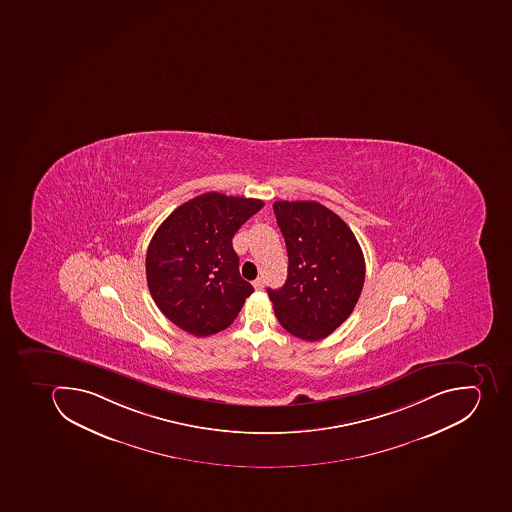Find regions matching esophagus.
I'll list each match as a JSON object with an SVG mask.
<instances>
[{"label": "esophagus", "instance_id": "1", "mask_svg": "<svg viewBox=\"0 0 512 512\" xmlns=\"http://www.w3.org/2000/svg\"><path fill=\"white\" fill-rule=\"evenodd\" d=\"M253 287L254 290H262V288H264V279H262V277H259V279L254 280Z\"/></svg>", "mask_w": 512, "mask_h": 512}]
</instances>
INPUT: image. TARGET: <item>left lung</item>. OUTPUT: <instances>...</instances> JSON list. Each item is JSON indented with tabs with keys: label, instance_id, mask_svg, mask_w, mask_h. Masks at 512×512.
<instances>
[{
	"label": "left lung",
	"instance_id": "left-lung-1",
	"mask_svg": "<svg viewBox=\"0 0 512 512\" xmlns=\"http://www.w3.org/2000/svg\"><path fill=\"white\" fill-rule=\"evenodd\" d=\"M274 212L287 245L288 275L267 295L283 329L301 340H322L358 303L364 254L343 219L317 201H275Z\"/></svg>",
	"mask_w": 512,
	"mask_h": 512
}]
</instances>
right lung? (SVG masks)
Here are the masks:
<instances>
[{
  "label": "right lung",
  "instance_id": "obj_1",
  "mask_svg": "<svg viewBox=\"0 0 512 512\" xmlns=\"http://www.w3.org/2000/svg\"><path fill=\"white\" fill-rule=\"evenodd\" d=\"M261 200L209 192L167 217L146 251V282L164 316L195 337L227 329L251 283L241 279L232 238Z\"/></svg>",
  "mask_w": 512,
  "mask_h": 512
}]
</instances>
